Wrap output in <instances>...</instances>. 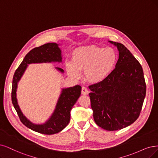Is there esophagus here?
<instances>
[{"label": "esophagus", "instance_id": "obj_1", "mask_svg": "<svg viewBox=\"0 0 158 158\" xmlns=\"http://www.w3.org/2000/svg\"><path fill=\"white\" fill-rule=\"evenodd\" d=\"M89 91L88 89H87V88H86L85 86L82 87V89H81V94L83 95H87L89 94Z\"/></svg>", "mask_w": 158, "mask_h": 158}]
</instances>
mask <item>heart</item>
I'll return each instance as SVG.
<instances>
[{"label": "heart", "mask_w": 158, "mask_h": 158, "mask_svg": "<svg viewBox=\"0 0 158 158\" xmlns=\"http://www.w3.org/2000/svg\"><path fill=\"white\" fill-rule=\"evenodd\" d=\"M72 63L67 62L68 74L74 79L79 77V72H84L86 81L98 84L106 80L112 73L117 61L115 51L96 45L79 47L71 55Z\"/></svg>", "instance_id": "obj_1"}]
</instances>
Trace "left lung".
<instances>
[{
    "label": "left lung",
    "mask_w": 158,
    "mask_h": 158,
    "mask_svg": "<svg viewBox=\"0 0 158 158\" xmlns=\"http://www.w3.org/2000/svg\"><path fill=\"white\" fill-rule=\"evenodd\" d=\"M108 42L117 48L118 60L106 80L89 86V96L96 124L115 131L138 118L146 96V83L142 66L131 52L123 44Z\"/></svg>",
    "instance_id": "left-lung-1"
}]
</instances>
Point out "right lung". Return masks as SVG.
Wrapping results in <instances>:
<instances>
[{
    "instance_id": "add662e5",
    "label": "right lung",
    "mask_w": 158,
    "mask_h": 158,
    "mask_svg": "<svg viewBox=\"0 0 158 158\" xmlns=\"http://www.w3.org/2000/svg\"><path fill=\"white\" fill-rule=\"evenodd\" d=\"M59 44L48 43L32 49L28 52L19 66L16 69L12 81L11 101L22 123L34 131L46 135H52L61 131L69 124L70 111L81 96V86L75 85L68 88H62L58 99L54 111L50 117L42 124L33 123L23 113L17 102V89L18 83L31 64L61 63L62 51ZM62 74L64 71L60 68H55Z\"/></svg>"
}]
</instances>
